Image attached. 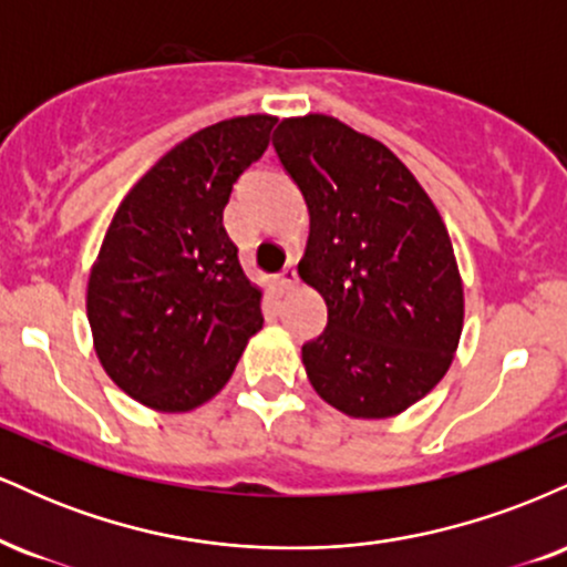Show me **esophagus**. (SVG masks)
<instances>
[{
    "mask_svg": "<svg viewBox=\"0 0 567 567\" xmlns=\"http://www.w3.org/2000/svg\"><path fill=\"white\" fill-rule=\"evenodd\" d=\"M296 285H298L296 269H292V266H285V269L277 275V290L279 292H288V290L296 288Z\"/></svg>",
    "mask_w": 567,
    "mask_h": 567,
    "instance_id": "34e87169",
    "label": "esophagus"
}]
</instances>
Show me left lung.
<instances>
[{
	"label": "left lung",
	"mask_w": 567,
	"mask_h": 567,
	"mask_svg": "<svg viewBox=\"0 0 567 567\" xmlns=\"http://www.w3.org/2000/svg\"><path fill=\"white\" fill-rule=\"evenodd\" d=\"M275 152L309 207L298 275L328 306L303 368L328 405L389 419L451 368L464 288L437 207L379 141L324 114L282 120Z\"/></svg>",
	"instance_id": "left-lung-1"
}]
</instances>
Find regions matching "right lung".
<instances>
[{
    "mask_svg": "<svg viewBox=\"0 0 567 567\" xmlns=\"http://www.w3.org/2000/svg\"><path fill=\"white\" fill-rule=\"evenodd\" d=\"M275 116L218 122L167 152L114 213L87 282L103 370L122 392L184 413L231 379L264 324L224 229L231 188L269 148Z\"/></svg>",
    "mask_w": 567,
    "mask_h": 567,
    "instance_id": "1",
    "label": "right lung"
}]
</instances>
